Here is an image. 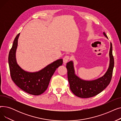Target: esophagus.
<instances>
[{
  "label": "esophagus",
  "instance_id": "1",
  "mask_svg": "<svg viewBox=\"0 0 121 121\" xmlns=\"http://www.w3.org/2000/svg\"><path fill=\"white\" fill-rule=\"evenodd\" d=\"M69 59V56L66 55L64 57V58H63V62L64 63H66L68 62Z\"/></svg>",
  "mask_w": 121,
  "mask_h": 121
}]
</instances>
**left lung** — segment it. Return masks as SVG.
I'll return each mask as SVG.
<instances>
[{"mask_svg": "<svg viewBox=\"0 0 121 121\" xmlns=\"http://www.w3.org/2000/svg\"><path fill=\"white\" fill-rule=\"evenodd\" d=\"M103 34L108 39L106 34L104 32ZM109 66L105 73L101 78L93 80H85L81 79L75 73L73 61L68 62L66 65L68 79L70 89L73 94L79 98H88L96 96L102 92L109 85L112 78L114 61L111 43L109 50Z\"/></svg>", "mask_w": 121, "mask_h": 121, "instance_id": "obj_1", "label": "left lung"}]
</instances>
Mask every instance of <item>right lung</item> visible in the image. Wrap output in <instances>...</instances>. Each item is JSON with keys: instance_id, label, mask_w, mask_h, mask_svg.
Instances as JSON below:
<instances>
[{"instance_id": "1", "label": "right lung", "mask_w": 121, "mask_h": 121, "mask_svg": "<svg viewBox=\"0 0 121 121\" xmlns=\"http://www.w3.org/2000/svg\"><path fill=\"white\" fill-rule=\"evenodd\" d=\"M20 33L14 41L8 57V63L12 80L22 90L29 94L38 96L45 91L49 81L57 68L63 64V59H58L40 71L28 72L24 71L17 62L16 53Z\"/></svg>"}]
</instances>
